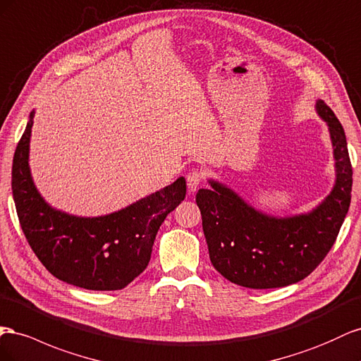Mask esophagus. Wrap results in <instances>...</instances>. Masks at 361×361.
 Returning a JSON list of instances; mask_svg holds the SVG:
<instances>
[{
  "label": "esophagus",
  "mask_w": 361,
  "mask_h": 361,
  "mask_svg": "<svg viewBox=\"0 0 361 361\" xmlns=\"http://www.w3.org/2000/svg\"><path fill=\"white\" fill-rule=\"evenodd\" d=\"M186 181H188V189L189 192H197V189L200 188V184L202 181V173L200 171H190L188 175H186Z\"/></svg>",
  "instance_id": "esophagus-1"
}]
</instances>
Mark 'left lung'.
I'll return each mask as SVG.
<instances>
[{
    "label": "left lung",
    "instance_id": "left-lung-1",
    "mask_svg": "<svg viewBox=\"0 0 361 361\" xmlns=\"http://www.w3.org/2000/svg\"><path fill=\"white\" fill-rule=\"evenodd\" d=\"M336 160V183L308 213L276 218L255 210L233 189L209 180L197 204L212 264L226 280L250 289H275L304 280L331 250L351 202L353 166L346 136L334 111L317 99Z\"/></svg>",
    "mask_w": 361,
    "mask_h": 361
}]
</instances>
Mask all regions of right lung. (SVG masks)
Instances as JSON below:
<instances>
[{
	"label": "right lung",
	"mask_w": 361,
	"mask_h": 361,
	"mask_svg": "<svg viewBox=\"0 0 361 361\" xmlns=\"http://www.w3.org/2000/svg\"><path fill=\"white\" fill-rule=\"evenodd\" d=\"M35 111L20 137L12 166V192L20 228L48 272L87 290H119L139 276L151 259L164 218L186 197V180L115 213L81 218L51 207L37 192L28 166Z\"/></svg>",
	"instance_id": "obj_1"
}]
</instances>
